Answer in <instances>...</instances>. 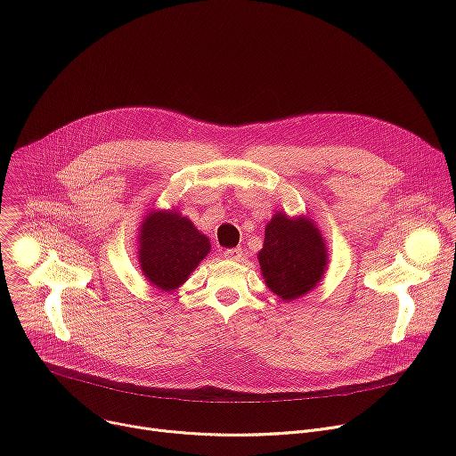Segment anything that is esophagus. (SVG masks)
Here are the masks:
<instances>
[{
  "mask_svg": "<svg viewBox=\"0 0 456 456\" xmlns=\"http://www.w3.org/2000/svg\"><path fill=\"white\" fill-rule=\"evenodd\" d=\"M224 256H225L227 259H234V262H236V259H240V257L243 256V248H241V247L225 248V250H224Z\"/></svg>",
  "mask_w": 456,
  "mask_h": 456,
  "instance_id": "1",
  "label": "esophagus"
}]
</instances>
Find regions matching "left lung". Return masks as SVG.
<instances>
[{
    "label": "left lung",
    "mask_w": 456,
    "mask_h": 456,
    "mask_svg": "<svg viewBox=\"0 0 456 456\" xmlns=\"http://www.w3.org/2000/svg\"><path fill=\"white\" fill-rule=\"evenodd\" d=\"M257 259L269 289L285 301H292L312 290L322 278L327 247L310 220H290L278 213L265 229Z\"/></svg>",
    "instance_id": "obj_1"
}]
</instances>
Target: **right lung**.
<instances>
[{
  "mask_svg": "<svg viewBox=\"0 0 456 456\" xmlns=\"http://www.w3.org/2000/svg\"><path fill=\"white\" fill-rule=\"evenodd\" d=\"M139 241L141 269L160 290L182 285L211 250L209 240L175 211L151 213L141 227Z\"/></svg>",
  "mask_w": 456,
  "mask_h": 456,
  "instance_id": "1",
  "label": "right lung"
}]
</instances>
